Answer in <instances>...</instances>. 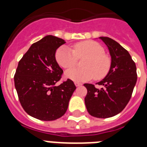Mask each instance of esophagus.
Masks as SVG:
<instances>
[{
    "label": "esophagus",
    "mask_w": 147,
    "mask_h": 147,
    "mask_svg": "<svg viewBox=\"0 0 147 147\" xmlns=\"http://www.w3.org/2000/svg\"><path fill=\"white\" fill-rule=\"evenodd\" d=\"M75 85H76V87H79V86H82V83H79V82H75Z\"/></svg>",
    "instance_id": "obj_1"
}]
</instances>
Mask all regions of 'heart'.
Returning a JSON list of instances; mask_svg holds the SVG:
<instances>
[{
    "instance_id": "heart-1",
    "label": "heart",
    "mask_w": 147,
    "mask_h": 147,
    "mask_svg": "<svg viewBox=\"0 0 147 147\" xmlns=\"http://www.w3.org/2000/svg\"><path fill=\"white\" fill-rule=\"evenodd\" d=\"M105 53L104 47L98 42L87 40L75 44L73 49L67 47L59 48L55 59L60 66L67 69L76 65L78 59H85L82 62L83 68L69 69L65 76L76 82H85L93 77L100 80L107 76L111 66V60Z\"/></svg>"
}]
</instances>
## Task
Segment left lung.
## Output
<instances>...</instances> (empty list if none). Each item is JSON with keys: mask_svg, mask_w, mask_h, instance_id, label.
I'll use <instances>...</instances> for the list:
<instances>
[{"mask_svg": "<svg viewBox=\"0 0 147 147\" xmlns=\"http://www.w3.org/2000/svg\"><path fill=\"white\" fill-rule=\"evenodd\" d=\"M107 45L111 56V66L107 76L98 82L84 84L87 88L85 103L88 112L98 118L119 114L129 102L137 79V67L127 51L109 37H100Z\"/></svg>", "mask_w": 147, "mask_h": 147, "instance_id": "8db88e82", "label": "left lung"}]
</instances>
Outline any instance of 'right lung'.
Returning a JSON list of instances; mask_svg holds the SVG:
<instances>
[{"label":"right lung","mask_w":147,"mask_h":147,"mask_svg":"<svg viewBox=\"0 0 147 147\" xmlns=\"http://www.w3.org/2000/svg\"><path fill=\"white\" fill-rule=\"evenodd\" d=\"M65 40L47 36L34 42L19 61L14 85L20 105L30 116L54 121L63 116L76 87L68 78L59 85L62 69L55 60L56 49Z\"/></svg>","instance_id":"right-lung-1"}]
</instances>
